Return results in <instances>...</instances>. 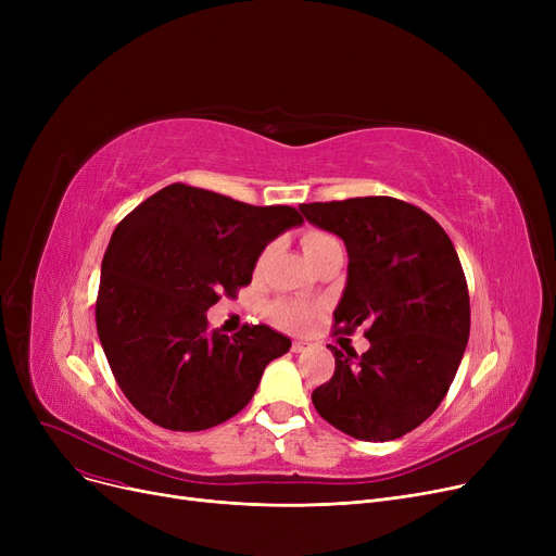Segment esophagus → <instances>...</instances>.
<instances>
[{"mask_svg":"<svg viewBox=\"0 0 556 556\" xmlns=\"http://www.w3.org/2000/svg\"><path fill=\"white\" fill-rule=\"evenodd\" d=\"M290 352H293V354H302V352H306V344L300 342V340H295L293 344H290Z\"/></svg>","mask_w":556,"mask_h":556,"instance_id":"34e87169","label":"esophagus"}]
</instances>
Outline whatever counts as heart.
<instances>
[{"label": "heart", "mask_w": 556, "mask_h": 556, "mask_svg": "<svg viewBox=\"0 0 556 556\" xmlns=\"http://www.w3.org/2000/svg\"><path fill=\"white\" fill-rule=\"evenodd\" d=\"M300 243H302L304 254L311 258V263H315L319 256H323L325 252H329L331 248L340 245L333 233H329L325 229H306V231H302ZM268 256H270V248H266V250L258 254V258H256V273H261L263 268H266ZM268 315H270L273 323L277 327H281V329L302 331L308 325V319H311V308L306 304H302V302L277 300V302L268 304Z\"/></svg>", "instance_id": "1"}]
</instances>
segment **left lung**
Here are the masks:
<instances>
[{
  "mask_svg": "<svg viewBox=\"0 0 556 556\" xmlns=\"http://www.w3.org/2000/svg\"><path fill=\"white\" fill-rule=\"evenodd\" d=\"M300 210L346 245L333 333L367 327L369 340L363 356L331 346L336 371L313 390L315 410L356 440H396L440 407L469 342V286L455 245L430 214L390 195Z\"/></svg>",
  "mask_w": 556,
  "mask_h": 556,
  "instance_id": "left-lung-1",
  "label": "left lung"
}]
</instances>
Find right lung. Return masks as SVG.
I'll list each match as a JSON object with an SVG mask.
<instances>
[{"label": "right lung", "instance_id": "right-lung-1", "mask_svg": "<svg viewBox=\"0 0 556 556\" xmlns=\"http://www.w3.org/2000/svg\"><path fill=\"white\" fill-rule=\"evenodd\" d=\"M304 218L175 182L116 225L101 263L97 331L126 399L153 424L195 432L239 415L290 340L266 325L207 323L252 281L258 254Z\"/></svg>", "mask_w": 556, "mask_h": 556}]
</instances>
